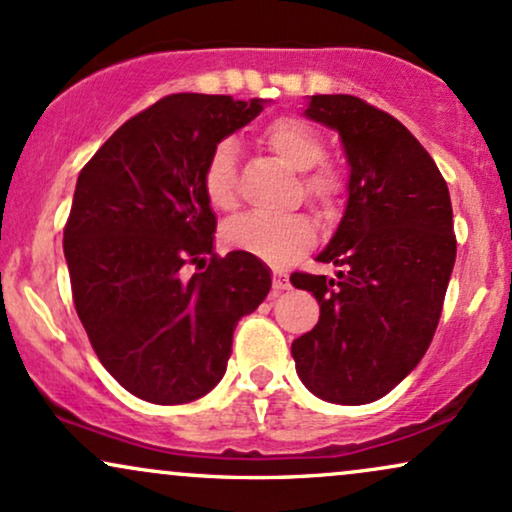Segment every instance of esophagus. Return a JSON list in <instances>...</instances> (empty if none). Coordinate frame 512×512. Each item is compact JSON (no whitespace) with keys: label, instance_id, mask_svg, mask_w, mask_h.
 <instances>
[{"label":"esophagus","instance_id":"34e87169","mask_svg":"<svg viewBox=\"0 0 512 512\" xmlns=\"http://www.w3.org/2000/svg\"><path fill=\"white\" fill-rule=\"evenodd\" d=\"M285 290H290V280H287L282 273H275L273 275V294H280Z\"/></svg>","mask_w":512,"mask_h":512}]
</instances>
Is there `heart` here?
Returning <instances> with one entry per match:
<instances>
[{
	"instance_id": "b5f03b06",
	"label": "heart",
	"mask_w": 512,
	"mask_h": 512,
	"mask_svg": "<svg viewBox=\"0 0 512 512\" xmlns=\"http://www.w3.org/2000/svg\"><path fill=\"white\" fill-rule=\"evenodd\" d=\"M268 148L278 158L290 165L294 172H308L302 179V191L318 208L333 210L342 194V177L321 165L326 160V143L302 119L282 117L268 126L266 134ZM203 194L208 203L218 210H227L237 201V146L230 138L215 143L208 153L201 174ZM222 239L227 246L237 251L261 258L268 263H287L302 256L316 242L314 222L306 215H285V218H268V215L246 213L230 220L222 230Z\"/></svg>"
}]
</instances>
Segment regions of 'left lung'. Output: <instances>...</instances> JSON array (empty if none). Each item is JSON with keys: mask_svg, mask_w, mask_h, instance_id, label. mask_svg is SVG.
<instances>
[{"mask_svg": "<svg viewBox=\"0 0 512 512\" xmlns=\"http://www.w3.org/2000/svg\"><path fill=\"white\" fill-rule=\"evenodd\" d=\"M304 117L338 131L350 179L338 230L316 256L338 266L335 278H290L321 304L292 357L316 398L366 405L429 350L455 266L453 206L436 162L388 112L354 95H311Z\"/></svg>", "mask_w": 512, "mask_h": 512, "instance_id": "1", "label": "left lung"}]
</instances>
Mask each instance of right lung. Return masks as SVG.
<instances>
[{
	"label": "right lung",
	"instance_id": "obj_1",
	"mask_svg": "<svg viewBox=\"0 0 512 512\" xmlns=\"http://www.w3.org/2000/svg\"><path fill=\"white\" fill-rule=\"evenodd\" d=\"M263 105L167 95L119 126L78 174L64 227L76 314L102 366L136 398L182 405L210 393L237 321L270 292V268L256 256H215L201 186L215 143ZM186 265L207 270L186 276Z\"/></svg>",
	"mask_w": 512,
	"mask_h": 512
}]
</instances>
